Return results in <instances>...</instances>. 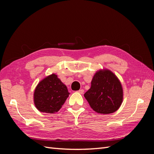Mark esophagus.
Masks as SVG:
<instances>
[{
    "instance_id": "esophagus-1",
    "label": "esophagus",
    "mask_w": 154,
    "mask_h": 154,
    "mask_svg": "<svg viewBox=\"0 0 154 154\" xmlns=\"http://www.w3.org/2000/svg\"><path fill=\"white\" fill-rule=\"evenodd\" d=\"M78 92L80 93V94H83V92H84V90H83V89H80V90H79Z\"/></svg>"
}]
</instances>
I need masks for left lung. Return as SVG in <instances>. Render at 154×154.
<instances>
[{"mask_svg":"<svg viewBox=\"0 0 154 154\" xmlns=\"http://www.w3.org/2000/svg\"><path fill=\"white\" fill-rule=\"evenodd\" d=\"M84 96L97 113L107 114L119 108L123 100V91L118 77L110 70L103 69L93 76L91 88Z\"/></svg>","mask_w":154,"mask_h":154,"instance_id":"1","label":"left lung"}]
</instances>
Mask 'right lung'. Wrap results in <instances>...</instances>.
<instances>
[{"mask_svg": "<svg viewBox=\"0 0 154 154\" xmlns=\"http://www.w3.org/2000/svg\"><path fill=\"white\" fill-rule=\"evenodd\" d=\"M66 85L55 74L41 80L34 92V103L42 112L54 114L62 108L69 95Z\"/></svg>", "mask_w": 154, "mask_h": 154, "instance_id": "add662e5", "label": "right lung"}]
</instances>
